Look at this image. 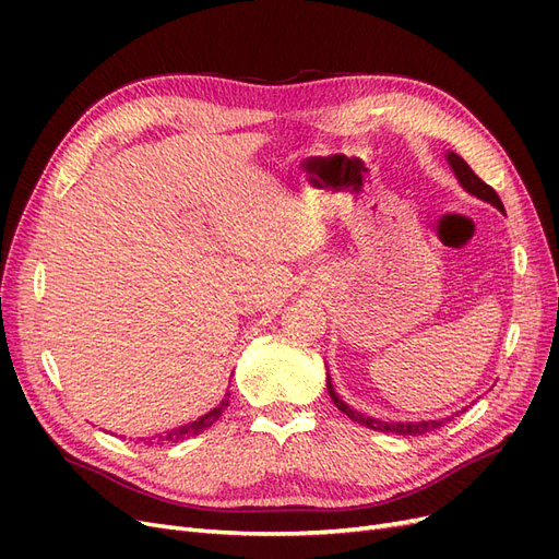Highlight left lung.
<instances>
[{
	"mask_svg": "<svg viewBox=\"0 0 559 559\" xmlns=\"http://www.w3.org/2000/svg\"><path fill=\"white\" fill-rule=\"evenodd\" d=\"M445 158H448V163H450V170L454 173L456 181H460V186H462V189H464L466 193L476 195V198L489 202V205L497 207L499 212H503L501 198L497 195V191L492 189V186H487L476 173H473L471 167H468V163H466L462 156H456L454 151H448ZM326 386H329V396H331V401L335 403L337 411H343L352 421H357V425L368 427V429H373V431L399 433V436H421V433H429V431H433V429H441V427L445 425V421H450V417H443V419H421V421H382V419H376V417H370V415H364V413H359V411L349 408V405H347L341 396L335 394V389H333V384H331L329 368H326Z\"/></svg>",
	"mask_w": 559,
	"mask_h": 559,
	"instance_id": "8db88e82",
	"label": "left lung"
}]
</instances>
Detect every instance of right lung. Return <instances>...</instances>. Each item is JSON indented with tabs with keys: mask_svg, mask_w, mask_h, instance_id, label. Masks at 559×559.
<instances>
[{
	"mask_svg": "<svg viewBox=\"0 0 559 559\" xmlns=\"http://www.w3.org/2000/svg\"><path fill=\"white\" fill-rule=\"evenodd\" d=\"M228 396H230V392L222 399V403L216 405V408H212L210 413H205V415H200L195 421H189V425H181V427H177V429H170V431H163V433H156L154 438H148L151 441V445H167V443H179V441H183V438H189V436H198V433H202L205 429H210L214 421L222 417V413L228 408Z\"/></svg>",
	"mask_w": 559,
	"mask_h": 559,
	"instance_id": "add662e5",
	"label": "right lung"
}]
</instances>
